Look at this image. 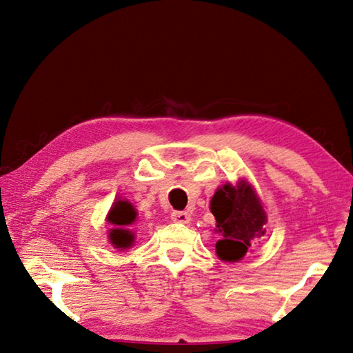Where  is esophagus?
<instances>
[{
  "instance_id": "esophagus-1",
  "label": "esophagus",
  "mask_w": 353,
  "mask_h": 353,
  "mask_svg": "<svg viewBox=\"0 0 353 353\" xmlns=\"http://www.w3.org/2000/svg\"><path fill=\"white\" fill-rule=\"evenodd\" d=\"M171 220L179 224H188L191 221V215L185 211H176L171 214Z\"/></svg>"
}]
</instances>
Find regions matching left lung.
Here are the masks:
<instances>
[{"label":"left lung","mask_w":353,"mask_h":353,"mask_svg":"<svg viewBox=\"0 0 353 353\" xmlns=\"http://www.w3.org/2000/svg\"><path fill=\"white\" fill-rule=\"evenodd\" d=\"M211 212L216 221L215 232L221 235L215 244L216 256L221 261L243 259L247 250L265 235L264 206L245 181H239L236 186H220L211 200Z\"/></svg>","instance_id":"8db88e82"}]
</instances>
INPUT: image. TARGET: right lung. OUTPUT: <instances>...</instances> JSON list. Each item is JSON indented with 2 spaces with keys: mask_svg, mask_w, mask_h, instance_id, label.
<instances>
[{
  "mask_svg": "<svg viewBox=\"0 0 353 353\" xmlns=\"http://www.w3.org/2000/svg\"><path fill=\"white\" fill-rule=\"evenodd\" d=\"M137 220V211L127 200H117L112 205L108 214V221L114 224V229L109 232V241L115 249H129L133 245L134 235L130 229H127Z\"/></svg>",
  "mask_w": 353,
  "mask_h": 353,
  "instance_id": "obj_1",
  "label": "right lung"
}]
</instances>
